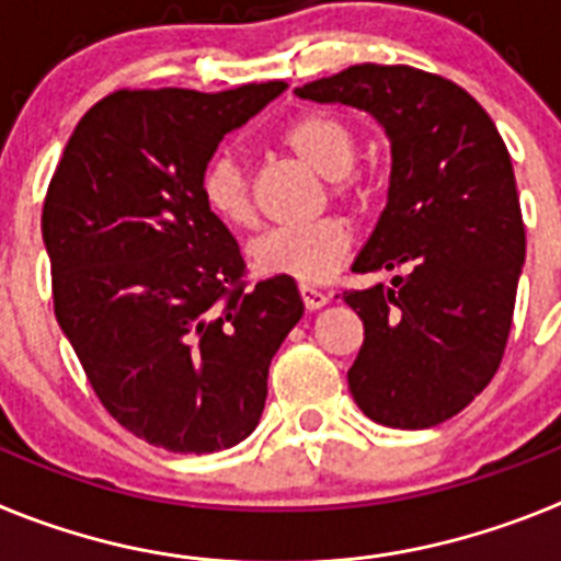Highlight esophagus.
Instances as JSON below:
<instances>
[{"mask_svg":"<svg viewBox=\"0 0 561 561\" xmlns=\"http://www.w3.org/2000/svg\"><path fill=\"white\" fill-rule=\"evenodd\" d=\"M300 297H304V306L309 311H317L323 309L325 304H329V295L320 289H314V286H300Z\"/></svg>","mask_w":561,"mask_h":561,"instance_id":"34e87169","label":"esophagus"}]
</instances>
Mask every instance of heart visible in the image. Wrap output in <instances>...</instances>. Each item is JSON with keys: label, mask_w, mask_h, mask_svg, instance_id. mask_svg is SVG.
Masks as SVG:
<instances>
[{"label": "heart", "mask_w": 561, "mask_h": 561, "mask_svg": "<svg viewBox=\"0 0 561 561\" xmlns=\"http://www.w3.org/2000/svg\"><path fill=\"white\" fill-rule=\"evenodd\" d=\"M286 151L300 165L329 180V196L342 202H365V185L351 168L356 165L359 140L348 123L329 112H306L280 134ZM202 196L225 225L247 230L255 225L250 171L238 153H219L202 173ZM354 244L345 219H320L306 227H286L257 236L250 244V264L264 277H289L297 284H323L340 270Z\"/></svg>", "instance_id": "heart-1"}]
</instances>
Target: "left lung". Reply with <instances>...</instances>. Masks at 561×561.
<instances>
[{
    "label": "left lung",
    "instance_id": "8db88e82",
    "mask_svg": "<svg viewBox=\"0 0 561 561\" xmlns=\"http://www.w3.org/2000/svg\"><path fill=\"white\" fill-rule=\"evenodd\" d=\"M295 95L388 134V205L351 270L408 275L342 291L365 325L348 388L376 424L435 427L492 381L512 331L525 227L508 148L466 89L404 64H356Z\"/></svg>",
    "mask_w": 561,
    "mask_h": 561
}]
</instances>
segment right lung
<instances>
[{
  "label": "right lung",
  "instance_id": "add662e5",
  "mask_svg": "<svg viewBox=\"0 0 561 561\" xmlns=\"http://www.w3.org/2000/svg\"><path fill=\"white\" fill-rule=\"evenodd\" d=\"M284 89H121L83 114L49 180L58 325L112 419L168 453L241 444L304 317L289 277L247 286L236 238L202 196L225 134Z\"/></svg>",
  "mask_w": 561,
  "mask_h": 561
}]
</instances>
